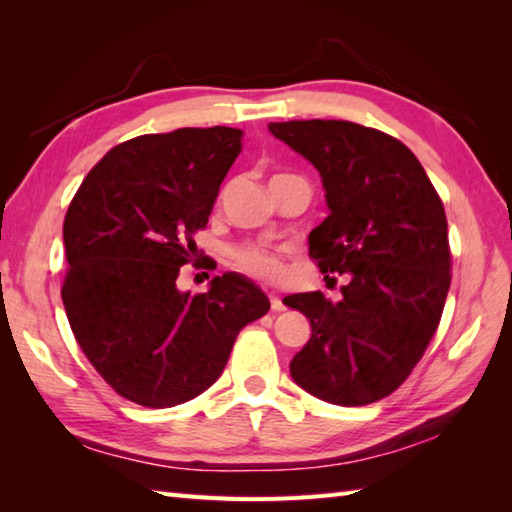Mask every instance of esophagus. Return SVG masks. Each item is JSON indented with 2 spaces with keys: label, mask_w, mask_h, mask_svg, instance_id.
I'll use <instances>...</instances> for the list:
<instances>
[{
  "label": "esophagus",
  "mask_w": 512,
  "mask_h": 512,
  "mask_svg": "<svg viewBox=\"0 0 512 512\" xmlns=\"http://www.w3.org/2000/svg\"><path fill=\"white\" fill-rule=\"evenodd\" d=\"M270 308H273L275 312H281V310H286V303L279 295H275V292H270Z\"/></svg>",
  "instance_id": "obj_1"
}]
</instances>
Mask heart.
<instances>
[{
  "label": "heart",
  "instance_id": "1",
  "mask_svg": "<svg viewBox=\"0 0 512 512\" xmlns=\"http://www.w3.org/2000/svg\"><path fill=\"white\" fill-rule=\"evenodd\" d=\"M235 264L244 273L266 281H277L284 273V262H281L279 253L262 246H244L235 250Z\"/></svg>",
  "mask_w": 512,
  "mask_h": 512
}]
</instances>
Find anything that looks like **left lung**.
<instances>
[{"mask_svg":"<svg viewBox=\"0 0 512 512\" xmlns=\"http://www.w3.org/2000/svg\"><path fill=\"white\" fill-rule=\"evenodd\" d=\"M268 129L319 171L330 215L310 233V257L347 275L341 301H284L312 328L290 374L332 405H369L405 383L438 330L451 286L442 200L411 149L378 129L319 118Z\"/></svg>","mask_w":512,"mask_h":512,"instance_id":"obj_1","label":"left lung"}]
</instances>
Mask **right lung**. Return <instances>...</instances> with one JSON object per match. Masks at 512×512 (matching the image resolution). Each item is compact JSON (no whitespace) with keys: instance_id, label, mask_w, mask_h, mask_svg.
<instances>
[{"instance_id":"right-lung-1","label":"right lung","mask_w":512,"mask_h":512,"mask_svg":"<svg viewBox=\"0 0 512 512\" xmlns=\"http://www.w3.org/2000/svg\"><path fill=\"white\" fill-rule=\"evenodd\" d=\"M242 151V129L182 127L107 151L65 213V314L83 354L116 394L165 409L209 389L246 323L270 310L248 277L176 286Z\"/></svg>"}]
</instances>
